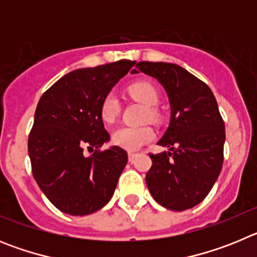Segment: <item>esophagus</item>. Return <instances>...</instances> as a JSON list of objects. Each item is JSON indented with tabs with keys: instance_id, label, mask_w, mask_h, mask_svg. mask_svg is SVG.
<instances>
[{
	"instance_id": "1",
	"label": "esophagus",
	"mask_w": 257,
	"mask_h": 257,
	"mask_svg": "<svg viewBox=\"0 0 257 257\" xmlns=\"http://www.w3.org/2000/svg\"><path fill=\"white\" fill-rule=\"evenodd\" d=\"M135 157H136V153H134V152H128V161H130V162H133Z\"/></svg>"
}]
</instances>
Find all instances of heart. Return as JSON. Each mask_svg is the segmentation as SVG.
<instances>
[{
    "mask_svg": "<svg viewBox=\"0 0 257 257\" xmlns=\"http://www.w3.org/2000/svg\"><path fill=\"white\" fill-rule=\"evenodd\" d=\"M128 94L143 103L144 105L152 106L158 103V92L151 82L139 81L128 87ZM119 100L117 95L110 92L103 99L100 104V117L105 123H112L119 113ZM153 138V131L149 127L136 126H122L112 134V142L117 147L126 149V151H136L142 145L148 143Z\"/></svg>",
    "mask_w": 257,
    "mask_h": 257,
    "instance_id": "1",
    "label": "heart"
}]
</instances>
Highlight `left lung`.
<instances>
[{
    "label": "left lung",
    "instance_id": "left-lung-1",
    "mask_svg": "<svg viewBox=\"0 0 257 257\" xmlns=\"http://www.w3.org/2000/svg\"><path fill=\"white\" fill-rule=\"evenodd\" d=\"M156 78L169 97L171 115L158 145L169 148L149 154L145 176L157 203L184 211L201 203L222 167L225 126L211 88L180 65L140 61L131 73Z\"/></svg>",
    "mask_w": 257,
    "mask_h": 257
}]
</instances>
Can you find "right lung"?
I'll return each instance as SVG.
<instances>
[{
    "mask_svg": "<svg viewBox=\"0 0 257 257\" xmlns=\"http://www.w3.org/2000/svg\"><path fill=\"white\" fill-rule=\"evenodd\" d=\"M136 61L119 60L72 70L41 96L29 134L28 154L40 189L61 212L85 216L113 197L127 152L113 145L100 117V104Z\"/></svg>",
    "mask_w": 257,
    "mask_h": 257,
    "instance_id": "obj_1",
    "label": "right lung"
}]
</instances>
